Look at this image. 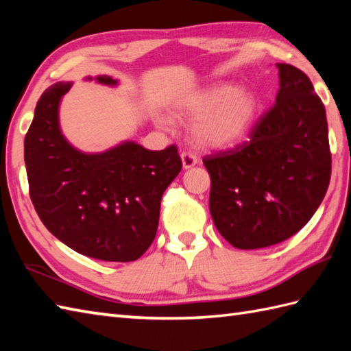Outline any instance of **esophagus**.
I'll return each instance as SVG.
<instances>
[{
    "mask_svg": "<svg viewBox=\"0 0 351 351\" xmlns=\"http://www.w3.org/2000/svg\"><path fill=\"white\" fill-rule=\"evenodd\" d=\"M181 160H182V167L184 169H191L193 166L197 164V156L191 152H182L181 154Z\"/></svg>",
    "mask_w": 351,
    "mask_h": 351,
    "instance_id": "obj_1",
    "label": "esophagus"
}]
</instances>
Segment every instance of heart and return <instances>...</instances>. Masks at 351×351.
Wrapping results in <instances>:
<instances>
[{"label":"heart","instance_id":"1","mask_svg":"<svg viewBox=\"0 0 351 351\" xmlns=\"http://www.w3.org/2000/svg\"><path fill=\"white\" fill-rule=\"evenodd\" d=\"M180 110L197 119L193 130L197 145L228 149L250 132L258 117L259 101L250 90L223 83L184 96ZM161 122L167 123L169 119L162 117Z\"/></svg>","mask_w":351,"mask_h":351}]
</instances>
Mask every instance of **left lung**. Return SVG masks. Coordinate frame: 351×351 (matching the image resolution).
I'll return each mask as SVG.
<instances>
[{"label":"left lung","instance_id":"left-lung-1","mask_svg":"<svg viewBox=\"0 0 351 351\" xmlns=\"http://www.w3.org/2000/svg\"><path fill=\"white\" fill-rule=\"evenodd\" d=\"M279 92L250 141L205 156L210 213L237 249L285 241L306 225L329 187L332 156L326 108L311 80L278 63Z\"/></svg>","mask_w":351,"mask_h":351}]
</instances>
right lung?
<instances>
[{
  "label": "right lung",
  "instance_id": "obj_1",
  "mask_svg": "<svg viewBox=\"0 0 351 351\" xmlns=\"http://www.w3.org/2000/svg\"><path fill=\"white\" fill-rule=\"evenodd\" d=\"M86 80L117 86L108 75ZM72 83L40 96L24 141L29 197L49 232L81 255L110 263L138 259L152 244L162 193L182 169L176 146L149 151L125 140L87 154L63 136L58 110Z\"/></svg>",
  "mask_w": 351,
  "mask_h": 351
}]
</instances>
